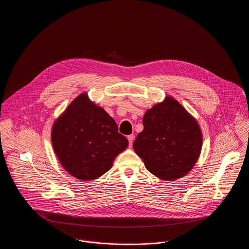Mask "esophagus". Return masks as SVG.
Returning a JSON list of instances; mask_svg holds the SVG:
<instances>
[{
    "label": "esophagus",
    "instance_id": "34e87169",
    "mask_svg": "<svg viewBox=\"0 0 249 249\" xmlns=\"http://www.w3.org/2000/svg\"><path fill=\"white\" fill-rule=\"evenodd\" d=\"M128 140H129V143H130V146L132 145V142H133V140H134V135L133 134H130L128 136Z\"/></svg>",
    "mask_w": 249,
    "mask_h": 249
}]
</instances>
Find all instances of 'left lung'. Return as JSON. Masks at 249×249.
I'll return each mask as SVG.
<instances>
[{"label": "left lung", "instance_id": "1", "mask_svg": "<svg viewBox=\"0 0 249 249\" xmlns=\"http://www.w3.org/2000/svg\"><path fill=\"white\" fill-rule=\"evenodd\" d=\"M142 124L133 148L146 169L163 180L187 175L201 153L202 136L197 121L175 99L167 97L144 114Z\"/></svg>", "mask_w": 249, "mask_h": 249}]
</instances>
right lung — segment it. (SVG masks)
Listing matches in <instances>:
<instances>
[{"instance_id": "right-lung-1", "label": "right lung", "mask_w": 249, "mask_h": 249, "mask_svg": "<svg viewBox=\"0 0 249 249\" xmlns=\"http://www.w3.org/2000/svg\"><path fill=\"white\" fill-rule=\"evenodd\" d=\"M51 141L61 165L81 180L102 177L129 144L116 121L86 93L79 95L56 120Z\"/></svg>"}]
</instances>
